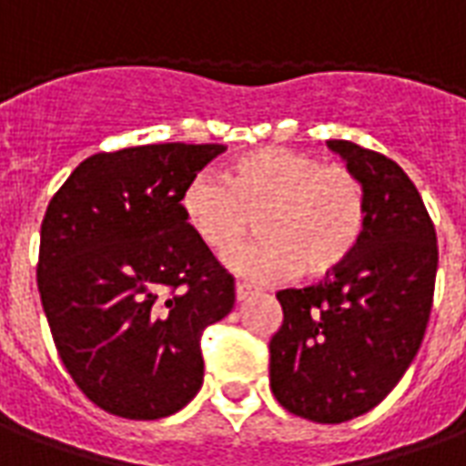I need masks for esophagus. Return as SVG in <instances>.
<instances>
[{"mask_svg": "<svg viewBox=\"0 0 466 466\" xmlns=\"http://www.w3.org/2000/svg\"><path fill=\"white\" fill-rule=\"evenodd\" d=\"M234 292H237V302H244V299H249L252 294H257V289H254L252 284L237 282V287H234Z\"/></svg>", "mask_w": 466, "mask_h": 466, "instance_id": "obj_1", "label": "esophagus"}]
</instances>
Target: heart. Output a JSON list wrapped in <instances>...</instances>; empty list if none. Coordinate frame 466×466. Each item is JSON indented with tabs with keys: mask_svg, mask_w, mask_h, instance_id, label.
Returning <instances> with one entry per match:
<instances>
[{
	"mask_svg": "<svg viewBox=\"0 0 466 466\" xmlns=\"http://www.w3.org/2000/svg\"><path fill=\"white\" fill-rule=\"evenodd\" d=\"M179 209L194 237L219 257L234 252L257 219L262 242L232 254L227 264L259 282L294 272L327 277L357 252L367 229L360 177L287 147L242 154L224 177H194Z\"/></svg>",
	"mask_w": 466,
	"mask_h": 466,
	"instance_id": "heart-1",
	"label": "heart"
}]
</instances>
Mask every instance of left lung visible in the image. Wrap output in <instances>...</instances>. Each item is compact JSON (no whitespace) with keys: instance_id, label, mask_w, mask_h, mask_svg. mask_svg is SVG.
I'll return each instance as SVG.
<instances>
[{"instance_id":"8db88e82","label":"left lung","mask_w":466,"mask_h":466,"mask_svg":"<svg viewBox=\"0 0 466 466\" xmlns=\"http://www.w3.org/2000/svg\"><path fill=\"white\" fill-rule=\"evenodd\" d=\"M327 147L360 177L367 229L357 252L304 289H282L269 387L284 410L339 424L374 410L417 357L437 277V232L400 164L360 144Z\"/></svg>"}]
</instances>
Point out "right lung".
<instances>
[{"instance_id":"add662e5","label":"right lung","mask_w":466,"mask_h":466,"mask_svg":"<svg viewBox=\"0 0 466 466\" xmlns=\"http://www.w3.org/2000/svg\"><path fill=\"white\" fill-rule=\"evenodd\" d=\"M222 144L99 152L42 222L36 284L56 351L86 400L162 420L204 380L202 332L234 307V279L187 227L179 199Z\"/></svg>"}]
</instances>
